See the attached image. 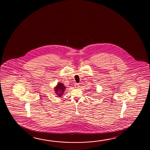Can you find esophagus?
I'll use <instances>...</instances> for the list:
<instances>
[{"label":"esophagus","instance_id":"esophagus-1","mask_svg":"<svg viewBox=\"0 0 150 150\" xmlns=\"http://www.w3.org/2000/svg\"><path fill=\"white\" fill-rule=\"evenodd\" d=\"M75 87L76 88H79V83H75Z\"/></svg>","mask_w":150,"mask_h":150}]
</instances>
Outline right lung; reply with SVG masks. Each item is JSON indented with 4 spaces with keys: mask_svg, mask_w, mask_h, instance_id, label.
Listing matches in <instances>:
<instances>
[{
    "mask_svg": "<svg viewBox=\"0 0 150 150\" xmlns=\"http://www.w3.org/2000/svg\"><path fill=\"white\" fill-rule=\"evenodd\" d=\"M65 88L66 87L64 86L63 83H57V86L54 88V91L55 92V93L57 94V96L62 97V95L64 93Z\"/></svg>",
    "mask_w": 150,
    "mask_h": 150,
    "instance_id": "right-lung-1",
    "label": "right lung"
}]
</instances>
